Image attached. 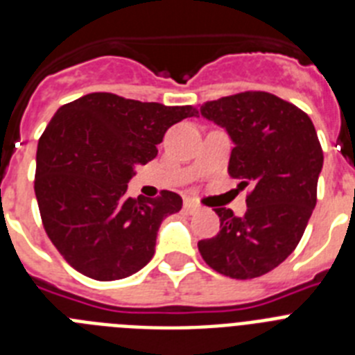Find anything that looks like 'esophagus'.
<instances>
[{
    "label": "esophagus",
    "mask_w": 355,
    "mask_h": 355,
    "mask_svg": "<svg viewBox=\"0 0 355 355\" xmlns=\"http://www.w3.org/2000/svg\"><path fill=\"white\" fill-rule=\"evenodd\" d=\"M200 206L197 205L196 200H192V199H184V209H188V211H197V209H199Z\"/></svg>",
    "instance_id": "esophagus-1"
}]
</instances>
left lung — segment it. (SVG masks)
I'll return each mask as SVG.
<instances>
[{
	"mask_svg": "<svg viewBox=\"0 0 355 355\" xmlns=\"http://www.w3.org/2000/svg\"><path fill=\"white\" fill-rule=\"evenodd\" d=\"M234 147L229 175L250 187L247 211L215 208L220 231L197 243L206 263L233 279L274 270L299 245L316 206L324 153L311 119L268 92H241L200 106Z\"/></svg>",
	"mask_w": 355,
	"mask_h": 355,
	"instance_id": "8db88e82",
	"label": "left lung"
}]
</instances>
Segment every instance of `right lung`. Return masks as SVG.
Instances as JSON below:
<instances>
[{"label": "right lung", "instance_id": "add662e5", "mask_svg": "<svg viewBox=\"0 0 355 355\" xmlns=\"http://www.w3.org/2000/svg\"><path fill=\"white\" fill-rule=\"evenodd\" d=\"M192 106H165L94 92L56 110L37 147L35 196L53 245L80 274L96 281L133 275L155 256L163 218L183 199L128 196L137 165L158 155L175 122Z\"/></svg>", "mask_w": 355, "mask_h": 355}]
</instances>
